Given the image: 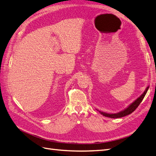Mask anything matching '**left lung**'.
Returning a JSON list of instances; mask_svg holds the SVG:
<instances>
[{"instance_id":"1","label":"left lung","mask_w":156,"mask_h":156,"mask_svg":"<svg viewBox=\"0 0 156 156\" xmlns=\"http://www.w3.org/2000/svg\"><path fill=\"white\" fill-rule=\"evenodd\" d=\"M149 87H147L146 88V90L144 91V92L142 94L140 97H139L136 101H135L133 103H132L131 105L129 106V107H127L126 109H125L124 111H122L120 112H118V113H115V114H108V113H106V112H103L101 111H99L101 112V114L102 115L105 117H110V118H113V119H117V118H121L122 117H125V116H127L128 115H130L131 113H132L135 109H136L138 106L140 105V103L141 102V101H143L144 98L145 97V94H146L148 90Z\"/></svg>"}]
</instances>
